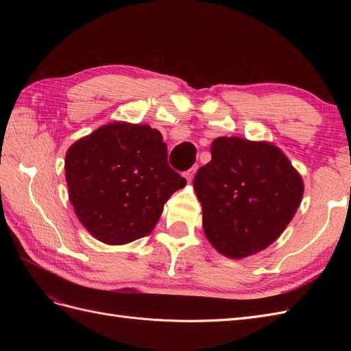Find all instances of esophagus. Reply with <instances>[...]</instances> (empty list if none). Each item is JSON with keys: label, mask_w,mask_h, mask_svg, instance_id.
<instances>
[{"label": "esophagus", "mask_w": 351, "mask_h": 351, "mask_svg": "<svg viewBox=\"0 0 351 351\" xmlns=\"http://www.w3.org/2000/svg\"><path fill=\"white\" fill-rule=\"evenodd\" d=\"M195 173H196V167H193V168H190L189 169V171H186L184 173V177H186V180H187V182L190 183V182H192V180H193V176H195Z\"/></svg>", "instance_id": "esophagus-1"}]
</instances>
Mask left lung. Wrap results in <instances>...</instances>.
Listing matches in <instances>:
<instances>
[{
  "label": "left lung",
  "mask_w": 351,
  "mask_h": 351,
  "mask_svg": "<svg viewBox=\"0 0 351 351\" xmlns=\"http://www.w3.org/2000/svg\"><path fill=\"white\" fill-rule=\"evenodd\" d=\"M212 159L193 180L208 241L230 259H243L277 240L304 192L303 178L271 142L217 137Z\"/></svg>",
  "instance_id": "obj_1"
}]
</instances>
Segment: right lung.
<instances>
[{
  "label": "right lung",
  "mask_w": 351,
  "mask_h": 351,
  "mask_svg": "<svg viewBox=\"0 0 351 351\" xmlns=\"http://www.w3.org/2000/svg\"><path fill=\"white\" fill-rule=\"evenodd\" d=\"M64 169L74 214L111 246L149 234L165 202L186 186L167 162L162 134L147 124L99 127L69 147Z\"/></svg>",
  "instance_id": "add662e5"
}]
</instances>
